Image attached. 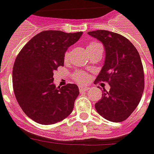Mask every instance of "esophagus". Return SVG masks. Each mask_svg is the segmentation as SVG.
Instances as JSON below:
<instances>
[{
    "instance_id": "34e87169",
    "label": "esophagus",
    "mask_w": 154,
    "mask_h": 154,
    "mask_svg": "<svg viewBox=\"0 0 154 154\" xmlns=\"http://www.w3.org/2000/svg\"><path fill=\"white\" fill-rule=\"evenodd\" d=\"M88 89H89V87H88V86H79V90H80V92H86Z\"/></svg>"
}]
</instances>
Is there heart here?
Returning <instances> with one entry per match:
<instances>
[{"mask_svg": "<svg viewBox=\"0 0 154 154\" xmlns=\"http://www.w3.org/2000/svg\"><path fill=\"white\" fill-rule=\"evenodd\" d=\"M98 45H99L98 43L96 42H91L90 44H88L87 45V51L88 50H92L93 48L97 47ZM68 56H69V52L66 51L65 54H64V61L67 62L68 60ZM73 79H74L76 82L80 83V84H84L86 83V81L88 80V75L85 73V72H82V71H77L73 74Z\"/></svg>", "mask_w": 154, "mask_h": 154, "instance_id": "obj_1", "label": "heart"}]
</instances>
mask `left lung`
<instances>
[{
    "label": "left lung",
    "mask_w": 154,
    "mask_h": 154,
    "mask_svg": "<svg viewBox=\"0 0 154 154\" xmlns=\"http://www.w3.org/2000/svg\"><path fill=\"white\" fill-rule=\"evenodd\" d=\"M88 34L102 42L105 61L95 82L105 81L102 98L95 103L98 113L110 122L126 120L139 104L144 91V71L139 53L133 44L118 33L105 30Z\"/></svg>",
    "instance_id": "8db88e82"
}]
</instances>
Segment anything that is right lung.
Here are the masks:
<instances>
[{
	"mask_svg": "<svg viewBox=\"0 0 154 154\" xmlns=\"http://www.w3.org/2000/svg\"><path fill=\"white\" fill-rule=\"evenodd\" d=\"M81 35L82 32H41L16 57L13 68L15 98L25 114L34 122L50 125L71 114L79 88L75 84L56 87L53 75L58 67L64 65V54L68 47Z\"/></svg>",
	"mask_w": 154,
	"mask_h": 154,
	"instance_id": "obj_1",
	"label": "right lung"
}]
</instances>
